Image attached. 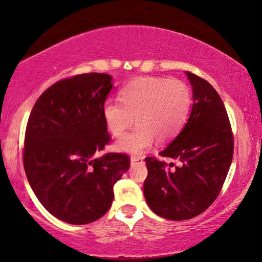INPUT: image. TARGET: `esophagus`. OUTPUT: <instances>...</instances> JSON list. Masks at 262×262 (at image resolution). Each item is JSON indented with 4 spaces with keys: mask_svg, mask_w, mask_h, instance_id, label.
I'll return each instance as SVG.
<instances>
[{
    "mask_svg": "<svg viewBox=\"0 0 262 262\" xmlns=\"http://www.w3.org/2000/svg\"><path fill=\"white\" fill-rule=\"evenodd\" d=\"M143 160H144V157L142 156H131V163H137V162H143Z\"/></svg>",
    "mask_w": 262,
    "mask_h": 262,
    "instance_id": "obj_1",
    "label": "esophagus"
}]
</instances>
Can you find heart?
Here are the masks:
<instances>
[{
	"mask_svg": "<svg viewBox=\"0 0 262 262\" xmlns=\"http://www.w3.org/2000/svg\"><path fill=\"white\" fill-rule=\"evenodd\" d=\"M119 99H107L102 117L111 135L120 137L134 124L131 134L118 142L117 148L131 154L144 151L154 139L164 143L173 139L188 119L192 93L178 78L138 77L125 85Z\"/></svg>",
	"mask_w": 262,
	"mask_h": 262,
	"instance_id": "heart-1",
	"label": "heart"
}]
</instances>
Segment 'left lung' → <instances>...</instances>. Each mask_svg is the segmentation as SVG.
Masks as SVG:
<instances>
[{
	"mask_svg": "<svg viewBox=\"0 0 262 262\" xmlns=\"http://www.w3.org/2000/svg\"><path fill=\"white\" fill-rule=\"evenodd\" d=\"M186 74L193 87L191 116L178 137L160 151L162 157L178 159L180 166L145 157V200L154 212L169 221L196 217L216 200L234 155V135L221 96L206 80Z\"/></svg>",
	"mask_w": 262,
	"mask_h": 262,
	"instance_id": "8db88e82",
	"label": "left lung"
}]
</instances>
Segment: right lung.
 I'll return each instance as SVG.
<instances>
[{"instance_id": "1", "label": "right lung", "mask_w": 262, "mask_h": 262, "mask_svg": "<svg viewBox=\"0 0 262 262\" xmlns=\"http://www.w3.org/2000/svg\"><path fill=\"white\" fill-rule=\"evenodd\" d=\"M112 77L89 73L63 78L39 96L28 118L24 168L41 205L70 224L101 218L113 202V186L130 168V156L107 152L111 141L102 106Z\"/></svg>"}]
</instances>
